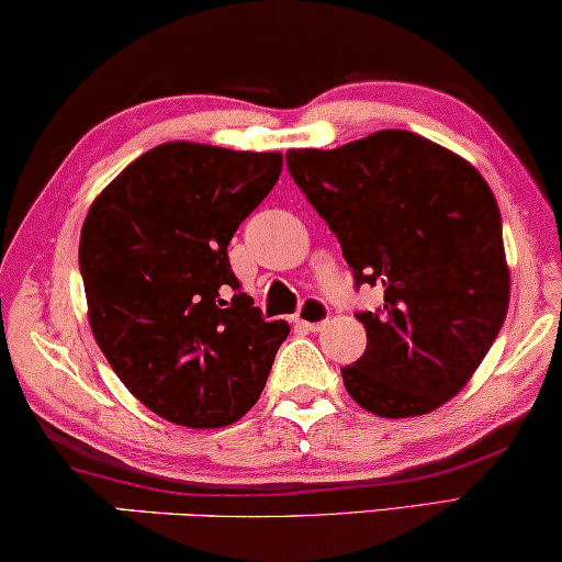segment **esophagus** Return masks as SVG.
<instances>
[{
	"label": "esophagus",
	"instance_id": "esophagus-1",
	"mask_svg": "<svg viewBox=\"0 0 562 562\" xmlns=\"http://www.w3.org/2000/svg\"><path fill=\"white\" fill-rule=\"evenodd\" d=\"M327 319H329L327 304L322 302V299H314V296L306 299V302L302 304V310H299V317H296L299 325L310 329V333H319V329L325 327Z\"/></svg>",
	"mask_w": 562,
	"mask_h": 562
}]
</instances>
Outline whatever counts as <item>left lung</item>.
<instances>
[{"label": "left lung", "mask_w": 562, "mask_h": 562, "mask_svg": "<svg viewBox=\"0 0 562 562\" xmlns=\"http://www.w3.org/2000/svg\"><path fill=\"white\" fill-rule=\"evenodd\" d=\"M289 173L340 240L356 286H383L358 312L368 345L342 368L348 394L386 419L450 402L486 358L509 310L502 214L465 158L406 130L335 150L294 148Z\"/></svg>", "instance_id": "1"}]
</instances>
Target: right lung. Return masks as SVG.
Returning a JSON list of instances; mask_svg holds the SVG:
<instances>
[{
  "mask_svg": "<svg viewBox=\"0 0 562 562\" xmlns=\"http://www.w3.org/2000/svg\"><path fill=\"white\" fill-rule=\"evenodd\" d=\"M281 168V153L164 143L89 206L79 266L91 333L130 394L173 425L240 419L286 340V322L260 317L227 258Z\"/></svg>",
  "mask_w": 562,
  "mask_h": 562,
  "instance_id": "1",
  "label": "right lung"
}]
</instances>
